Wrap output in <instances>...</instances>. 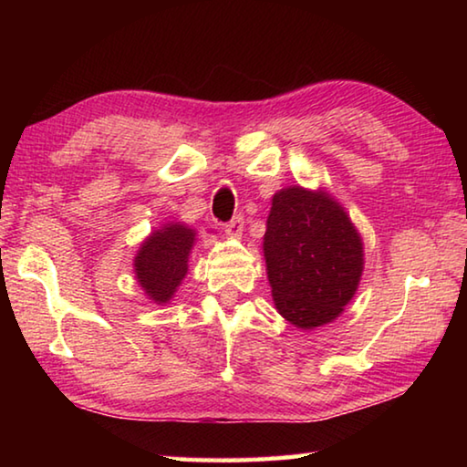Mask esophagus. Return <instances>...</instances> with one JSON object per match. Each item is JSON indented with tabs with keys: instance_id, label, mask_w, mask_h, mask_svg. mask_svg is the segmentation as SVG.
<instances>
[{
	"instance_id": "34e87169",
	"label": "esophagus",
	"mask_w": 467,
	"mask_h": 467,
	"mask_svg": "<svg viewBox=\"0 0 467 467\" xmlns=\"http://www.w3.org/2000/svg\"><path fill=\"white\" fill-rule=\"evenodd\" d=\"M243 228H244V220L241 214H236L231 223H226V234L231 236H241L243 234Z\"/></svg>"
}]
</instances>
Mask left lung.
Listing matches in <instances>:
<instances>
[{"label": "left lung", "mask_w": 467, "mask_h": 467, "mask_svg": "<svg viewBox=\"0 0 467 467\" xmlns=\"http://www.w3.org/2000/svg\"><path fill=\"white\" fill-rule=\"evenodd\" d=\"M264 257L275 309L300 329L334 321L365 267L362 239L342 205L298 185L272 197Z\"/></svg>", "instance_id": "left-lung-1"}]
</instances>
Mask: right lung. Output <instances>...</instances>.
<instances>
[{
    "label": "right lung",
    "mask_w": 467,
    "mask_h": 467,
    "mask_svg": "<svg viewBox=\"0 0 467 467\" xmlns=\"http://www.w3.org/2000/svg\"><path fill=\"white\" fill-rule=\"evenodd\" d=\"M195 243V231L185 224L169 223L141 243L133 272L146 296L164 305L175 296L179 284L187 275L189 253Z\"/></svg>",
    "instance_id": "obj_1"
}]
</instances>
